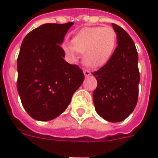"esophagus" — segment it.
Instances as JSON below:
<instances>
[{
	"label": "esophagus",
	"instance_id": "esophagus-1",
	"mask_svg": "<svg viewBox=\"0 0 158 158\" xmlns=\"http://www.w3.org/2000/svg\"><path fill=\"white\" fill-rule=\"evenodd\" d=\"M84 74H85V77H88V76H89L91 74V73L89 72V70H87V69H84Z\"/></svg>",
	"mask_w": 158,
	"mask_h": 158
}]
</instances>
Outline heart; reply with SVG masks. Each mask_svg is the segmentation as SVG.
Returning <instances> with one entry per match:
<instances>
[{
	"label": "heart",
	"mask_w": 158,
	"mask_h": 158,
	"mask_svg": "<svg viewBox=\"0 0 158 158\" xmlns=\"http://www.w3.org/2000/svg\"><path fill=\"white\" fill-rule=\"evenodd\" d=\"M117 45L115 30L109 26L88 27L80 29L73 37L71 45L62 49L69 57L75 58V51L83 53V62L89 68L105 65L112 57Z\"/></svg>",
	"instance_id": "obj_1"
}]
</instances>
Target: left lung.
Masks as SVG:
<instances>
[{
	"mask_svg": "<svg viewBox=\"0 0 158 158\" xmlns=\"http://www.w3.org/2000/svg\"><path fill=\"white\" fill-rule=\"evenodd\" d=\"M118 46L102 68L93 73L96 113L108 122H121L132 113L139 95V73L135 45L125 30L113 23Z\"/></svg>",
	"mask_w": 158,
	"mask_h": 158,
	"instance_id": "1",
	"label": "left lung"
}]
</instances>
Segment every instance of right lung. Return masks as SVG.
Wrapping results in <instances>:
<instances>
[{
    "label": "right lung",
    "instance_id": "obj_1",
    "mask_svg": "<svg viewBox=\"0 0 158 158\" xmlns=\"http://www.w3.org/2000/svg\"><path fill=\"white\" fill-rule=\"evenodd\" d=\"M73 24H42L22 42L17 88L25 111L38 121L52 120L63 113L85 79L78 66L63 59L60 45Z\"/></svg>",
    "mask_w": 158,
    "mask_h": 158
}]
</instances>
